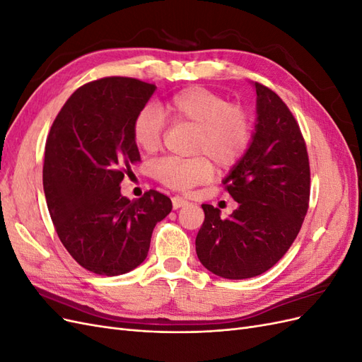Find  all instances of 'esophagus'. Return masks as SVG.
<instances>
[{
	"label": "esophagus",
	"instance_id": "34e87169",
	"mask_svg": "<svg viewBox=\"0 0 362 362\" xmlns=\"http://www.w3.org/2000/svg\"><path fill=\"white\" fill-rule=\"evenodd\" d=\"M185 204H187V201H185L184 198H181V196H173V198H172V206H173V210H178V208L184 206Z\"/></svg>",
	"mask_w": 362,
	"mask_h": 362
}]
</instances>
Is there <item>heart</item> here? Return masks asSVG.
<instances>
[{"label": "heart", "mask_w": 362, "mask_h": 362, "mask_svg": "<svg viewBox=\"0 0 362 362\" xmlns=\"http://www.w3.org/2000/svg\"><path fill=\"white\" fill-rule=\"evenodd\" d=\"M166 113L175 125L196 129L193 152L205 156L192 160L163 158L156 163V178L178 192H187L211 180L213 164L209 158L218 168L234 166L243 158L254 137V122L246 108L204 87H189L173 95L166 104ZM166 122L158 108L145 105L133 120L136 145L156 152Z\"/></svg>", "instance_id": "1"}]
</instances>
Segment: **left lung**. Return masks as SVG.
Segmentation results:
<instances>
[{
    "instance_id": "left-lung-1",
    "label": "left lung",
    "mask_w": 362,
    "mask_h": 362,
    "mask_svg": "<svg viewBox=\"0 0 362 362\" xmlns=\"http://www.w3.org/2000/svg\"><path fill=\"white\" fill-rule=\"evenodd\" d=\"M257 122L250 146L222 181L238 202L228 218L202 204L196 254L226 279L267 272L298 237L310 202V161L294 116L269 87L255 83Z\"/></svg>"
}]
</instances>
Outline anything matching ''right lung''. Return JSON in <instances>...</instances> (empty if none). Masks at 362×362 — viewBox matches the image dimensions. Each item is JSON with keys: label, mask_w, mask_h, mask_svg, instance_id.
Listing matches in <instances>:
<instances>
[{"label": "right lung", "mask_w": 362, "mask_h": 362, "mask_svg": "<svg viewBox=\"0 0 362 362\" xmlns=\"http://www.w3.org/2000/svg\"><path fill=\"white\" fill-rule=\"evenodd\" d=\"M156 84L127 76L87 83L64 103L45 145L43 192L57 235L80 266L103 276L136 269L172 202L157 190L129 201L120 193L140 161L133 120Z\"/></svg>", "instance_id": "right-lung-1"}]
</instances>
